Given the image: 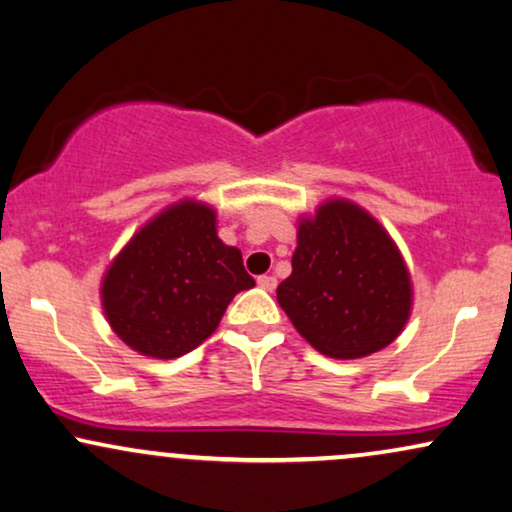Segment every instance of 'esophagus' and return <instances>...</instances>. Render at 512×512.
Listing matches in <instances>:
<instances>
[{"mask_svg":"<svg viewBox=\"0 0 512 512\" xmlns=\"http://www.w3.org/2000/svg\"><path fill=\"white\" fill-rule=\"evenodd\" d=\"M257 286H260L262 290H274L276 288V278L264 274V276L257 278Z\"/></svg>","mask_w":512,"mask_h":512,"instance_id":"1","label":"esophagus"}]
</instances>
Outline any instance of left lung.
Masks as SVG:
<instances>
[{"label": "left lung", "mask_w": 512, "mask_h": 512, "mask_svg": "<svg viewBox=\"0 0 512 512\" xmlns=\"http://www.w3.org/2000/svg\"><path fill=\"white\" fill-rule=\"evenodd\" d=\"M276 297L314 349L359 359L401 333L411 312V278L397 245L366 210L328 200L300 222L293 274Z\"/></svg>", "instance_id": "left-lung-1"}]
</instances>
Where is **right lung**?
Here are the masks:
<instances>
[{"label":"right lung","mask_w":512,"mask_h":512,"mask_svg":"<svg viewBox=\"0 0 512 512\" xmlns=\"http://www.w3.org/2000/svg\"><path fill=\"white\" fill-rule=\"evenodd\" d=\"M215 210L181 200L151 219L106 271L101 302L122 342L177 359L208 340L241 290L255 286L241 250L217 236Z\"/></svg>","instance_id":"obj_1"}]
</instances>
